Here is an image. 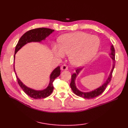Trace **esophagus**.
<instances>
[{"instance_id":"34e87169","label":"esophagus","mask_w":128,"mask_h":128,"mask_svg":"<svg viewBox=\"0 0 128 128\" xmlns=\"http://www.w3.org/2000/svg\"><path fill=\"white\" fill-rule=\"evenodd\" d=\"M60 69L62 70H68V66L64 64L60 67Z\"/></svg>"}]
</instances>
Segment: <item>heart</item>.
<instances>
[{
    "mask_svg": "<svg viewBox=\"0 0 128 128\" xmlns=\"http://www.w3.org/2000/svg\"><path fill=\"white\" fill-rule=\"evenodd\" d=\"M59 42L60 44L53 46V54L60 58L69 54L70 62L76 66H84L91 61L100 47L98 38L83 32L65 34L60 38Z\"/></svg>",
    "mask_w": 128,
    "mask_h": 128,
    "instance_id": "1",
    "label": "heart"
}]
</instances>
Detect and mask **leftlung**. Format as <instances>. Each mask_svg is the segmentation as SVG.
<instances>
[{"mask_svg": "<svg viewBox=\"0 0 128 128\" xmlns=\"http://www.w3.org/2000/svg\"><path fill=\"white\" fill-rule=\"evenodd\" d=\"M110 51L111 52L110 53V56L111 59L113 60L112 69L111 70V71L110 73L109 76L107 78V80L106 81V82H104V83L103 84L102 86L99 87L98 88H97L96 89H95L92 91L86 92H82L80 91L79 90H78V88H76V86L75 80L76 78L77 77V75H78L80 72L82 70V68H78L76 70V72L72 75V81L70 84V87H71V88L72 89V91L76 95H77V96L79 97H82L84 98L91 99L98 96L99 95L102 94L103 92H104V91L106 90V87H107L108 84L110 82V81L111 80V78H112V72L115 66V50L113 45L110 46Z\"/></svg>", "mask_w": 128, "mask_h": 128, "instance_id": "8db88e82", "label": "left lung"}]
</instances>
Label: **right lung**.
I'll use <instances>...</instances> for the list:
<instances>
[{
	"label": "right lung",
	"mask_w": 128,
	"mask_h": 128,
	"mask_svg": "<svg viewBox=\"0 0 128 128\" xmlns=\"http://www.w3.org/2000/svg\"><path fill=\"white\" fill-rule=\"evenodd\" d=\"M54 31V30L50 28H38L31 30L26 32L21 37L20 40H18L17 45L16 46L15 55L14 56V61L16 53L24 46L27 43L30 42H41L42 40H45L46 37H47L50 34ZM14 72H15L14 65ZM15 74L16 75V78H17L18 85H20L21 88L22 89V90L25 92V94H28V96L32 98L40 99L48 97L52 93L54 88L53 82L56 79V78L59 76L60 74V66H59L53 70V72H52L50 75V81L48 86L45 89L42 90H36L28 88V86L24 85L22 82V81L19 79L16 72Z\"/></svg>",
	"instance_id": "right-lung-1"
}]
</instances>
